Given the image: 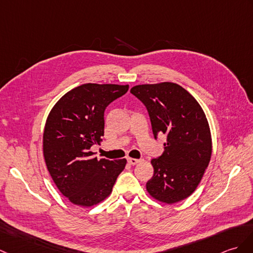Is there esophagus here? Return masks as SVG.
I'll list each match as a JSON object with an SVG mask.
<instances>
[{"label":"esophagus","instance_id":"1","mask_svg":"<svg viewBox=\"0 0 253 253\" xmlns=\"http://www.w3.org/2000/svg\"><path fill=\"white\" fill-rule=\"evenodd\" d=\"M141 161L137 160V158H128V163L130 164V165H137Z\"/></svg>","mask_w":253,"mask_h":253}]
</instances>
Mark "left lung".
Segmentation results:
<instances>
[{
    "label": "left lung",
    "instance_id": "obj_1",
    "mask_svg": "<svg viewBox=\"0 0 253 253\" xmlns=\"http://www.w3.org/2000/svg\"><path fill=\"white\" fill-rule=\"evenodd\" d=\"M130 92L148 109L155 139L162 133L167 137L162 156L151 161L154 174L146 191L165 204L183 201L196 190L210 162L207 117L196 99L178 84L137 85Z\"/></svg>",
    "mask_w": 253,
    "mask_h": 253
}]
</instances>
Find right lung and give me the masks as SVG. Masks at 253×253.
Masks as SVG:
<instances>
[{"instance_id":"right-lung-1","label":"right lung","mask_w":253,"mask_h":253,"mask_svg":"<svg viewBox=\"0 0 253 253\" xmlns=\"http://www.w3.org/2000/svg\"><path fill=\"white\" fill-rule=\"evenodd\" d=\"M128 85L83 84L63 95L48 114L43 134L47 169L70 202L91 207L107 198L127 161L93 157L104 134V110Z\"/></svg>"}]
</instances>
